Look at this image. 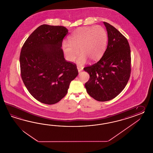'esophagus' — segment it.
Listing matches in <instances>:
<instances>
[{
    "label": "esophagus",
    "mask_w": 153,
    "mask_h": 153,
    "mask_svg": "<svg viewBox=\"0 0 153 153\" xmlns=\"http://www.w3.org/2000/svg\"><path fill=\"white\" fill-rule=\"evenodd\" d=\"M77 70H78V71H79V72H80L81 71H82L83 70V68L82 67H80V66H77Z\"/></svg>",
    "instance_id": "esophagus-1"
}]
</instances>
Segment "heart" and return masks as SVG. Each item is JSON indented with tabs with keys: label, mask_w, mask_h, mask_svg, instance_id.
<instances>
[{
	"label": "heart",
	"mask_w": 153,
	"mask_h": 153,
	"mask_svg": "<svg viewBox=\"0 0 153 153\" xmlns=\"http://www.w3.org/2000/svg\"><path fill=\"white\" fill-rule=\"evenodd\" d=\"M108 33L100 25L84 27L76 29L68 38V42H63L62 50L66 58L74 62L79 52L81 54L77 63L83 65L87 62L99 59L103 54L108 42Z\"/></svg>",
	"instance_id": "b5f03b06"
}]
</instances>
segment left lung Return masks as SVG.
Wrapping results in <instances>:
<instances>
[{
    "label": "left lung",
    "instance_id": "obj_1",
    "mask_svg": "<svg viewBox=\"0 0 153 153\" xmlns=\"http://www.w3.org/2000/svg\"><path fill=\"white\" fill-rule=\"evenodd\" d=\"M108 32L106 50L99 61L83 70L90 74L87 92L99 101L114 99L127 85L131 73V53L127 39L114 27L103 22Z\"/></svg>",
    "mask_w": 153,
    "mask_h": 153
}]
</instances>
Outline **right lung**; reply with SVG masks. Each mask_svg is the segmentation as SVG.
<instances>
[{
  "instance_id": "1",
  "label": "right lung",
  "mask_w": 153,
  "mask_h": 153,
  "mask_svg": "<svg viewBox=\"0 0 153 153\" xmlns=\"http://www.w3.org/2000/svg\"><path fill=\"white\" fill-rule=\"evenodd\" d=\"M68 33L63 26L41 25L22 48V79L29 93L42 103H57L79 74L76 65L66 61L61 48Z\"/></svg>"
}]
</instances>
